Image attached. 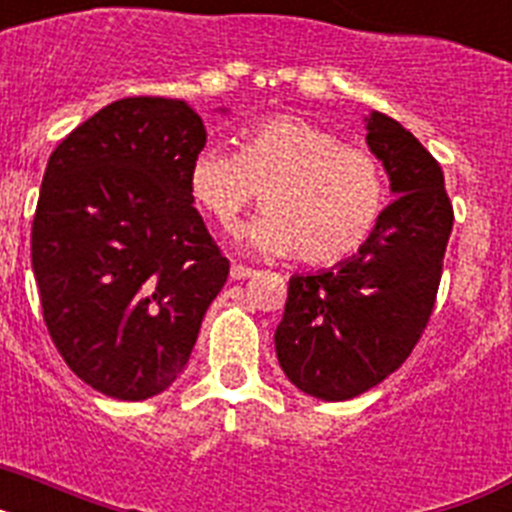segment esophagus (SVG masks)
I'll return each instance as SVG.
<instances>
[{"label": "esophagus", "mask_w": 512, "mask_h": 512, "mask_svg": "<svg viewBox=\"0 0 512 512\" xmlns=\"http://www.w3.org/2000/svg\"><path fill=\"white\" fill-rule=\"evenodd\" d=\"M253 274H256V271L248 269V266H243V264H233V266H230V279H233V282H241V279L253 277Z\"/></svg>", "instance_id": "obj_1"}]
</instances>
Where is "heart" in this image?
<instances>
[{
    "instance_id": "b5f03b06",
    "label": "heart",
    "mask_w": 512,
    "mask_h": 512,
    "mask_svg": "<svg viewBox=\"0 0 512 512\" xmlns=\"http://www.w3.org/2000/svg\"><path fill=\"white\" fill-rule=\"evenodd\" d=\"M261 192V212L238 230L248 251L307 264H338L366 246L387 205V176L374 153L297 115L243 125L235 153L205 146L189 164V194L230 230Z\"/></svg>"
}]
</instances>
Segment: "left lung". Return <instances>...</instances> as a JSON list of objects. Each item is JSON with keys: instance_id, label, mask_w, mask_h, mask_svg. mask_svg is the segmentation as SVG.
Returning a JSON list of instances; mask_svg holds the SVG:
<instances>
[{"instance_id": "1", "label": "left lung", "mask_w": 512, "mask_h": 512, "mask_svg": "<svg viewBox=\"0 0 512 512\" xmlns=\"http://www.w3.org/2000/svg\"><path fill=\"white\" fill-rule=\"evenodd\" d=\"M366 143L395 200L351 259L289 279L274 333L289 382L325 402L372 390L408 359L431 318L454 225L441 166L410 130L369 112Z\"/></svg>"}]
</instances>
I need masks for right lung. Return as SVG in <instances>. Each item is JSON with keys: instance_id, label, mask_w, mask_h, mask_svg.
Returning a JSON list of instances; mask_svg holds the SVG:
<instances>
[{"instance_id": "obj_1", "label": "right lung", "mask_w": 512, "mask_h": 512, "mask_svg": "<svg viewBox=\"0 0 512 512\" xmlns=\"http://www.w3.org/2000/svg\"><path fill=\"white\" fill-rule=\"evenodd\" d=\"M182 99L107 104L48 158L33 271L58 354L115 400H148L187 366L230 264L189 194L205 148Z\"/></svg>"}]
</instances>
